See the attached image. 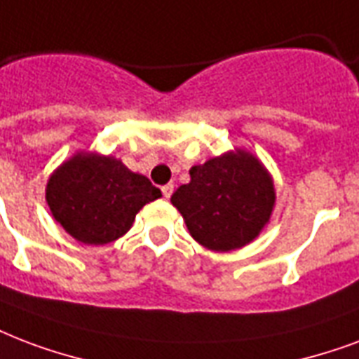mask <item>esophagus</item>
Here are the masks:
<instances>
[{
	"mask_svg": "<svg viewBox=\"0 0 359 359\" xmlns=\"http://www.w3.org/2000/svg\"><path fill=\"white\" fill-rule=\"evenodd\" d=\"M161 194H163V198L169 199L171 198V194H173V184H165L161 188Z\"/></svg>",
	"mask_w": 359,
	"mask_h": 359,
	"instance_id": "esophagus-1",
	"label": "esophagus"
}]
</instances>
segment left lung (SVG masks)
<instances>
[{
    "mask_svg": "<svg viewBox=\"0 0 359 359\" xmlns=\"http://www.w3.org/2000/svg\"><path fill=\"white\" fill-rule=\"evenodd\" d=\"M199 245L229 252L248 245L269 222L275 186L258 158L245 150L210 158L190 169V182L171 196Z\"/></svg>",
    "mask_w": 359,
    "mask_h": 359,
    "instance_id": "left-lung-1",
    "label": "left lung"
}]
</instances>
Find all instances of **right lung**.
<instances>
[{
	"mask_svg": "<svg viewBox=\"0 0 359 359\" xmlns=\"http://www.w3.org/2000/svg\"><path fill=\"white\" fill-rule=\"evenodd\" d=\"M161 198L147 177L113 156L79 152L48 179L46 203L62 228L84 245L113 243L144 205Z\"/></svg>",
	"mask_w": 359,
	"mask_h": 359,
	"instance_id": "obj_1",
	"label": "right lung"
}]
</instances>
